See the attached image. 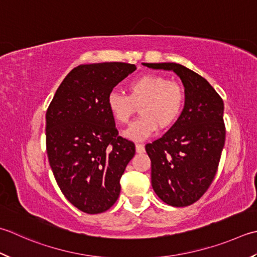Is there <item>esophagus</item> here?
<instances>
[{"label":"esophagus","mask_w":257,"mask_h":257,"mask_svg":"<svg viewBox=\"0 0 257 257\" xmlns=\"http://www.w3.org/2000/svg\"><path fill=\"white\" fill-rule=\"evenodd\" d=\"M136 150H137V153H139V154L145 153V145H143V144H136Z\"/></svg>","instance_id":"obj_1"}]
</instances>
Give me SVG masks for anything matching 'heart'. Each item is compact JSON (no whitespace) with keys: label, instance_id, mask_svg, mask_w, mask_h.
Masks as SVG:
<instances>
[{"label":"heart","instance_id":"heart-1","mask_svg":"<svg viewBox=\"0 0 257 257\" xmlns=\"http://www.w3.org/2000/svg\"><path fill=\"white\" fill-rule=\"evenodd\" d=\"M129 94L111 91L107 97L110 113L121 124H128L140 105L142 114L125 133L128 138L144 140L152 136L158 125L165 129L172 125L182 113L186 92L184 87L176 81L159 74H145L128 84Z\"/></svg>","mask_w":257,"mask_h":257}]
</instances>
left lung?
Wrapping results in <instances>:
<instances>
[{
	"label": "left lung",
	"mask_w": 257,
	"mask_h": 257,
	"mask_svg": "<svg viewBox=\"0 0 257 257\" xmlns=\"http://www.w3.org/2000/svg\"><path fill=\"white\" fill-rule=\"evenodd\" d=\"M144 65L174 71L184 84L179 118L162 138L146 145V152L155 193L166 204L185 207L202 197L217 172L226 135L223 99L207 80L182 64Z\"/></svg>",
	"instance_id": "obj_1"
}]
</instances>
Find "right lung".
Returning <instances> with one entry per match:
<instances>
[{
  "mask_svg": "<svg viewBox=\"0 0 257 257\" xmlns=\"http://www.w3.org/2000/svg\"><path fill=\"white\" fill-rule=\"evenodd\" d=\"M135 64H81L64 78L45 114V143L58 186L74 207L100 214L117 202L120 178L136 153L118 135L107 97Z\"/></svg>",
  "mask_w": 257,
  "mask_h": 257,
  "instance_id": "right-lung-1",
  "label": "right lung"
}]
</instances>
